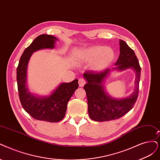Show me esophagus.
Returning a JSON list of instances; mask_svg holds the SVG:
<instances>
[{
    "label": "esophagus",
    "instance_id": "obj_1",
    "mask_svg": "<svg viewBox=\"0 0 160 160\" xmlns=\"http://www.w3.org/2000/svg\"><path fill=\"white\" fill-rule=\"evenodd\" d=\"M86 83V81L84 78H80L78 80V84L80 87H83Z\"/></svg>",
    "mask_w": 160,
    "mask_h": 160
}]
</instances>
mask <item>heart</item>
Instances as JSON below:
<instances>
[{
	"label": "heart",
	"mask_w": 160,
	"mask_h": 160,
	"mask_svg": "<svg viewBox=\"0 0 160 160\" xmlns=\"http://www.w3.org/2000/svg\"><path fill=\"white\" fill-rule=\"evenodd\" d=\"M76 57L80 64L92 63V68L99 72L109 67L113 61L115 53L110 47L94 45L80 50Z\"/></svg>",
	"instance_id": "obj_1"
}]
</instances>
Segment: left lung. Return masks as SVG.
Masks as SVG:
<instances>
[{
	"label": "left lung",
	"mask_w": 160,
	"mask_h": 160,
	"mask_svg": "<svg viewBox=\"0 0 160 160\" xmlns=\"http://www.w3.org/2000/svg\"><path fill=\"white\" fill-rule=\"evenodd\" d=\"M119 45L120 55L115 64V67L97 73L86 71L83 74L87 81L84 88L88 99V113L93 121L102 122L119 119L132 109L137 99L141 71L138 58L134 51L125 41L120 39ZM128 68H131L135 72L134 91L126 98L116 99L111 97L104 89L105 78L112 70L122 71Z\"/></svg>",
	"instance_id": "8db88e82"
}]
</instances>
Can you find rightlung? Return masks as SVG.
I'll list each match as a JSON object with an SVG mask.
<instances>
[{
    "label": "right lung",
    "mask_w": 160,
    "mask_h": 160,
    "mask_svg": "<svg viewBox=\"0 0 160 160\" xmlns=\"http://www.w3.org/2000/svg\"><path fill=\"white\" fill-rule=\"evenodd\" d=\"M57 40L52 35H39L23 51L16 70L18 90L23 108L35 119L51 122L60 121L64 117L69 99L78 88V80L61 83L49 96H39L29 91L27 70L33 53L40 49H53Z\"/></svg>",
    "instance_id": "add662e5"
}]
</instances>
